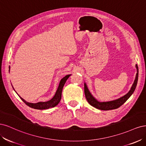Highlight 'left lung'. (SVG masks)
I'll return each mask as SVG.
<instances>
[{
  "mask_svg": "<svg viewBox=\"0 0 146 146\" xmlns=\"http://www.w3.org/2000/svg\"><path fill=\"white\" fill-rule=\"evenodd\" d=\"M136 71H137V73H136V77H135L134 82L132 86H131L130 90H129V92L124 96L113 101H107V102L98 101L93 96V95H92L91 93L88 90L87 84L86 83H84V93H85L86 98L87 99L88 102L92 106L98 109L102 110H109L116 109H117V108H119L131 96V95H132L135 90L136 85H137L138 79V67L137 64H136Z\"/></svg>",
  "mask_w": 146,
  "mask_h": 146,
  "instance_id": "left-lung-1",
  "label": "left lung"
}]
</instances>
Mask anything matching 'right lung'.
<instances>
[{"label":"right lung","instance_id":"obj_1","mask_svg":"<svg viewBox=\"0 0 146 146\" xmlns=\"http://www.w3.org/2000/svg\"><path fill=\"white\" fill-rule=\"evenodd\" d=\"M10 67H9V72H10ZM70 76H71V74L66 75V76L64 77L62 79L60 80V81L59 82V85L58 86L57 90H56V92L54 96L52 98H51L50 100H49L48 101L39 102L37 103H30V102H27L25 100H23V98H22L20 96H19L20 97V98L22 100V101H23V102H24L25 104H26L28 106L33 108V109H38V110H44V109H49V108L54 107L56 106H57L59 104V102H60V101L61 100V96H62V88L64 87V84H65V82H66V81ZM13 89H14V88H13ZM14 90H15V89H14Z\"/></svg>","mask_w":146,"mask_h":146}]
</instances>
